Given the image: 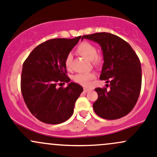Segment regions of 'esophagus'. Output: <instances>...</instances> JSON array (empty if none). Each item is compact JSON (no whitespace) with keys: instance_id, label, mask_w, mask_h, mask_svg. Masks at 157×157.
<instances>
[{"instance_id":"esophagus-1","label":"esophagus","mask_w":157,"mask_h":157,"mask_svg":"<svg viewBox=\"0 0 157 157\" xmlns=\"http://www.w3.org/2000/svg\"><path fill=\"white\" fill-rule=\"evenodd\" d=\"M91 90H90V89H87V88H84V92H88L89 91H90Z\"/></svg>"}]
</instances>
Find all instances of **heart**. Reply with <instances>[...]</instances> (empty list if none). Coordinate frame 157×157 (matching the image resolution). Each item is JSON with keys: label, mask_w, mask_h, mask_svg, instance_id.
Masks as SVG:
<instances>
[{"label": "heart", "mask_w": 157, "mask_h": 157, "mask_svg": "<svg viewBox=\"0 0 157 157\" xmlns=\"http://www.w3.org/2000/svg\"><path fill=\"white\" fill-rule=\"evenodd\" d=\"M77 52L79 55L86 58L92 61L93 65L98 67L102 64L103 58L99 54H97V49L95 46L87 41H83L80 43L77 47ZM73 57L71 54H68L65 58V65L67 70H70L72 65ZM95 78V74L93 73H81L77 74L74 76V80L76 83L83 86H88L90 85V81Z\"/></svg>", "instance_id": "1"}]
</instances>
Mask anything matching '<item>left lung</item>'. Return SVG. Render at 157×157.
Listing matches in <instances>:
<instances>
[{
  "mask_svg": "<svg viewBox=\"0 0 157 157\" xmlns=\"http://www.w3.org/2000/svg\"><path fill=\"white\" fill-rule=\"evenodd\" d=\"M83 38L101 47L104 64L100 79L108 83L95 89L98 97L93 104L94 111L106 120L126 116L135 107L141 92V67L138 56L126 41L110 33H95L83 35Z\"/></svg>",
  "mask_w": 157,
  "mask_h": 157,
  "instance_id": "1",
  "label": "left lung"
}]
</instances>
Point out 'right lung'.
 Returning a JSON list of instances; mask_svg holds the SVG:
<instances>
[{"mask_svg":"<svg viewBox=\"0 0 157 157\" xmlns=\"http://www.w3.org/2000/svg\"><path fill=\"white\" fill-rule=\"evenodd\" d=\"M81 36L73 39L48 40L36 47L22 65L21 92L30 112L37 120L48 124H59L74 113L75 102L83 89L69 82L65 58Z\"/></svg>","mask_w":157,"mask_h":157,"instance_id":"1","label":"right lung"}]
</instances>
